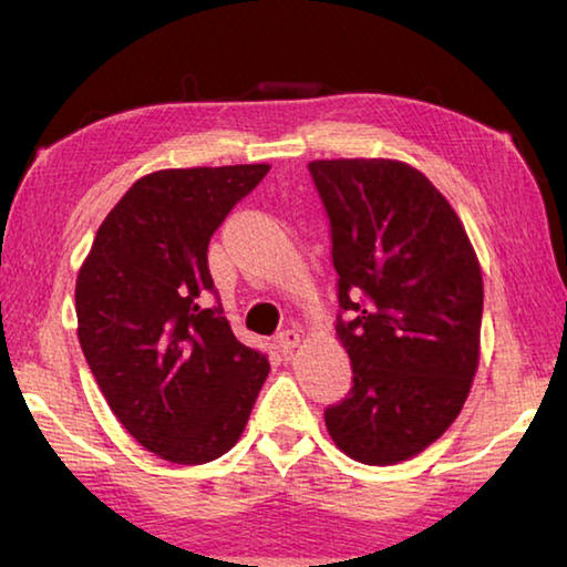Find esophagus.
I'll use <instances>...</instances> for the list:
<instances>
[{
	"label": "esophagus",
	"instance_id": "34e87169",
	"mask_svg": "<svg viewBox=\"0 0 567 567\" xmlns=\"http://www.w3.org/2000/svg\"><path fill=\"white\" fill-rule=\"evenodd\" d=\"M277 344H280V350L285 354L292 352L297 344H300V332H297V330H282L280 334H277Z\"/></svg>",
	"mask_w": 567,
	"mask_h": 567
}]
</instances>
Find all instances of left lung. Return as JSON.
<instances>
[{
    "instance_id": "obj_1",
    "label": "left lung",
    "mask_w": 567,
    "mask_h": 567,
    "mask_svg": "<svg viewBox=\"0 0 567 567\" xmlns=\"http://www.w3.org/2000/svg\"><path fill=\"white\" fill-rule=\"evenodd\" d=\"M352 388L324 410L344 455L415 457L453 425L480 362L483 275L455 209L398 159H315Z\"/></svg>"
}]
</instances>
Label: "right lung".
I'll return each instance as SVG.
<instances>
[{
  "label": "right lung",
  "instance_id": "right-lung-1",
  "mask_svg": "<svg viewBox=\"0 0 567 567\" xmlns=\"http://www.w3.org/2000/svg\"><path fill=\"white\" fill-rule=\"evenodd\" d=\"M270 165L159 169L124 192L76 275V334L124 430L150 453L203 465L233 447L270 362L239 342L207 245Z\"/></svg>",
  "mask_w": 567,
  "mask_h": 567
}]
</instances>
